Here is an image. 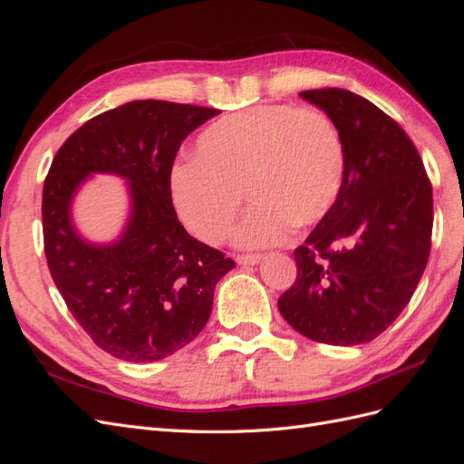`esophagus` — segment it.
<instances>
[{
    "mask_svg": "<svg viewBox=\"0 0 464 464\" xmlns=\"http://www.w3.org/2000/svg\"><path fill=\"white\" fill-rule=\"evenodd\" d=\"M261 259H263L261 254H244V256H237V257H236V261L240 263V265H256V263H259Z\"/></svg>",
    "mask_w": 464,
    "mask_h": 464,
    "instance_id": "34e87169",
    "label": "esophagus"
}]
</instances>
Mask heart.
Returning <instances> with one entry per match:
<instances>
[{"mask_svg":"<svg viewBox=\"0 0 464 464\" xmlns=\"http://www.w3.org/2000/svg\"><path fill=\"white\" fill-rule=\"evenodd\" d=\"M344 174V141L331 118L261 104L207 125L193 159L172 166L168 189L181 224L210 246L232 234L246 193L254 208L236 242L265 247L286 242L294 227L325 218L341 198Z\"/></svg>","mask_w":464,"mask_h":464,"instance_id":"1","label":"heart"}]
</instances>
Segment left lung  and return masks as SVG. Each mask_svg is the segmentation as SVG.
I'll use <instances>...</instances> for the list:
<instances>
[{
	"mask_svg": "<svg viewBox=\"0 0 464 464\" xmlns=\"http://www.w3.org/2000/svg\"><path fill=\"white\" fill-rule=\"evenodd\" d=\"M339 128L341 198L294 249L296 280L278 312L317 343L373 341L411 302L431 247V181L412 139L383 110L344 89L300 92Z\"/></svg>",
	"mask_w": 464,
	"mask_h": 464,
	"instance_id": "8db88e82",
	"label": "left lung"
}]
</instances>
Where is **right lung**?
Wrapping results in <instances>:
<instances>
[{
    "instance_id": "obj_1",
    "label": "right lung",
    "mask_w": 464,
    "mask_h": 464,
    "mask_svg": "<svg viewBox=\"0 0 464 464\" xmlns=\"http://www.w3.org/2000/svg\"><path fill=\"white\" fill-rule=\"evenodd\" d=\"M217 108L133 101L102 111L65 139L42 189L48 269L67 310L92 343L125 362H157L207 325L218 280L236 263L186 232L168 176L181 141ZM91 171L130 179L134 215L114 246L74 234L68 203Z\"/></svg>"
}]
</instances>
